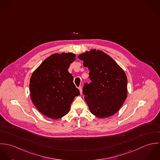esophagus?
Here are the masks:
<instances>
[{
  "instance_id": "1",
  "label": "esophagus",
  "mask_w": 160,
  "mask_h": 160,
  "mask_svg": "<svg viewBox=\"0 0 160 160\" xmlns=\"http://www.w3.org/2000/svg\"><path fill=\"white\" fill-rule=\"evenodd\" d=\"M78 89H79V90H80V94H82V87H79Z\"/></svg>"
}]
</instances>
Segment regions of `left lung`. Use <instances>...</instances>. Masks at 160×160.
<instances>
[{
  "label": "left lung",
  "mask_w": 160,
  "mask_h": 160,
  "mask_svg": "<svg viewBox=\"0 0 160 160\" xmlns=\"http://www.w3.org/2000/svg\"><path fill=\"white\" fill-rule=\"evenodd\" d=\"M78 58L90 70L92 82L85 84L83 94L90 112L99 118L114 115L128 96V78L124 71L100 50L92 49Z\"/></svg>",
  "instance_id": "obj_1"
}]
</instances>
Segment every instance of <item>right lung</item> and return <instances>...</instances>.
I'll use <instances>...</instances> for the list:
<instances>
[{"label":"right lung","instance_id":"obj_1","mask_svg":"<svg viewBox=\"0 0 160 160\" xmlns=\"http://www.w3.org/2000/svg\"><path fill=\"white\" fill-rule=\"evenodd\" d=\"M75 54L56 53L47 58L33 72L30 81V96L34 105L43 115L54 119L62 118L79 90L68 72Z\"/></svg>","mask_w":160,"mask_h":160}]
</instances>
